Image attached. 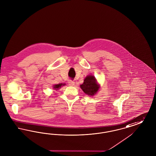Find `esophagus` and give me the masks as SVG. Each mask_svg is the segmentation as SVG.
Segmentation results:
<instances>
[{
	"instance_id": "obj_1",
	"label": "esophagus",
	"mask_w": 156,
	"mask_h": 156,
	"mask_svg": "<svg viewBox=\"0 0 156 156\" xmlns=\"http://www.w3.org/2000/svg\"><path fill=\"white\" fill-rule=\"evenodd\" d=\"M68 84H69V85L70 86H74V84H75V82L74 81H72V80H69V82H68Z\"/></svg>"
}]
</instances>
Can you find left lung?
<instances>
[{"label":"left lung","mask_w":156,"mask_h":156,"mask_svg":"<svg viewBox=\"0 0 156 156\" xmlns=\"http://www.w3.org/2000/svg\"><path fill=\"white\" fill-rule=\"evenodd\" d=\"M80 86L84 93L91 96L95 95L99 89V84H98L95 77L93 75H88Z\"/></svg>","instance_id":"obj_1"}]
</instances>
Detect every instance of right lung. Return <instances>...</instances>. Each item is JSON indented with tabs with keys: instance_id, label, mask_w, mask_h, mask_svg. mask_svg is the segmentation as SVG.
<instances>
[{
	"instance_id": "obj_1",
	"label": "right lung",
	"mask_w": 156,
	"mask_h": 156,
	"mask_svg": "<svg viewBox=\"0 0 156 156\" xmlns=\"http://www.w3.org/2000/svg\"><path fill=\"white\" fill-rule=\"evenodd\" d=\"M65 83H59V84H55V85H54L53 86V89H55V90H58V89H59L60 88H61V87L63 86H65Z\"/></svg>"
}]
</instances>
